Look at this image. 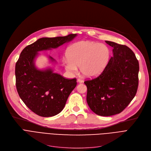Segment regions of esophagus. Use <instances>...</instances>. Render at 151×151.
Masks as SVG:
<instances>
[{"label": "esophagus", "mask_w": 151, "mask_h": 151, "mask_svg": "<svg viewBox=\"0 0 151 151\" xmlns=\"http://www.w3.org/2000/svg\"><path fill=\"white\" fill-rule=\"evenodd\" d=\"M77 82L79 83H82L84 82V81L83 80H81V79H80V78H78V80H77Z\"/></svg>", "instance_id": "esophagus-1"}]
</instances>
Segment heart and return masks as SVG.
<instances>
[{
	"label": "heart",
	"mask_w": 151,
	"mask_h": 151,
	"mask_svg": "<svg viewBox=\"0 0 151 151\" xmlns=\"http://www.w3.org/2000/svg\"><path fill=\"white\" fill-rule=\"evenodd\" d=\"M63 60L65 70L70 73H75L78 67L83 75L88 78L99 76L109 62L110 51L104 44L92 42H80L70 46Z\"/></svg>",
	"instance_id": "obj_1"
}]
</instances>
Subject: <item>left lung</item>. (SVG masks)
I'll return each mask as SVG.
<instances>
[{"label":"left lung","instance_id":"1","mask_svg":"<svg viewBox=\"0 0 151 151\" xmlns=\"http://www.w3.org/2000/svg\"><path fill=\"white\" fill-rule=\"evenodd\" d=\"M113 47L104 71L96 78L84 81L87 102L93 113L101 116L119 114L135 96L138 86L139 63L125 45L105 41Z\"/></svg>","mask_w":151,"mask_h":151}]
</instances>
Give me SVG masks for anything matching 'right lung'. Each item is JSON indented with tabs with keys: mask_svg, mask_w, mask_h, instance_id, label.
Wrapping results in <instances>:
<instances>
[{
	"mask_svg": "<svg viewBox=\"0 0 151 151\" xmlns=\"http://www.w3.org/2000/svg\"><path fill=\"white\" fill-rule=\"evenodd\" d=\"M76 35L40 38L22 51L16 63V86L19 96L32 111L40 116L51 117L60 113L77 83L76 78L66 79L50 68L38 69L34 63L38 52L57 48ZM49 58L55 62L51 56Z\"/></svg>",
	"mask_w": 151,
	"mask_h": 151,
	"instance_id": "obj_1",
	"label": "right lung"
}]
</instances>
